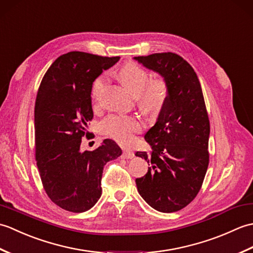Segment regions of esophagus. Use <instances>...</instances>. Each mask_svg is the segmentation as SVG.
<instances>
[{
  "instance_id": "1",
  "label": "esophagus",
  "mask_w": 253,
  "mask_h": 253,
  "mask_svg": "<svg viewBox=\"0 0 253 253\" xmlns=\"http://www.w3.org/2000/svg\"><path fill=\"white\" fill-rule=\"evenodd\" d=\"M123 158L124 159H131V158H133V152L130 151V150H124Z\"/></svg>"
}]
</instances>
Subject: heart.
<instances>
[{"instance_id": "obj_1", "label": "heart", "mask_w": 253, "mask_h": 253, "mask_svg": "<svg viewBox=\"0 0 253 253\" xmlns=\"http://www.w3.org/2000/svg\"><path fill=\"white\" fill-rule=\"evenodd\" d=\"M120 78L126 87L137 94L138 104L148 114L155 115L162 110L168 98V84L163 78L150 80L149 73L135 62H128L120 69ZM107 78L101 75L94 80L91 95L95 104L100 103ZM142 122L135 115H110L101 123V130L105 136L121 144L132 142L136 133L142 130Z\"/></svg>"}]
</instances>
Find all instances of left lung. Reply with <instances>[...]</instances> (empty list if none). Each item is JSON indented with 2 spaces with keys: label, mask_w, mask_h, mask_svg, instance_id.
Returning a JSON list of instances; mask_svg holds the SVG:
<instances>
[{
  "label": "left lung",
  "mask_w": 253,
  "mask_h": 253,
  "mask_svg": "<svg viewBox=\"0 0 253 253\" xmlns=\"http://www.w3.org/2000/svg\"><path fill=\"white\" fill-rule=\"evenodd\" d=\"M135 60L168 84L158 121L144 136L151 151L136 152L149 164L147 174L136 179L137 189L157 211L177 212L197 197L209 165L210 121L201 84L190 64L176 53Z\"/></svg>",
  "instance_id": "left-lung-1"
}]
</instances>
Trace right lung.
Returning <instances> with one entry per match:
<instances>
[{
    "instance_id": "1",
    "label": "right lung",
    "mask_w": 253,
    "mask_h": 253,
    "mask_svg": "<svg viewBox=\"0 0 253 253\" xmlns=\"http://www.w3.org/2000/svg\"><path fill=\"white\" fill-rule=\"evenodd\" d=\"M120 56L73 51L53 62L38 90L35 105L37 166L47 197L66 211H88L102 193L104 165L122 154L105 139L93 151H82L83 137L92 121L91 89L95 78Z\"/></svg>"
}]
</instances>
